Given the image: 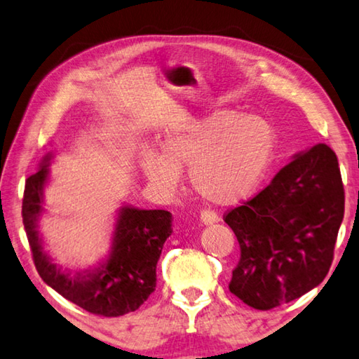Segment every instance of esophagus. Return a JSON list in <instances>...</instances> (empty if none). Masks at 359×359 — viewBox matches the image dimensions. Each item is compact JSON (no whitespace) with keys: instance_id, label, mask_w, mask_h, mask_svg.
Segmentation results:
<instances>
[{"instance_id":"obj_1","label":"esophagus","mask_w":359,"mask_h":359,"mask_svg":"<svg viewBox=\"0 0 359 359\" xmlns=\"http://www.w3.org/2000/svg\"><path fill=\"white\" fill-rule=\"evenodd\" d=\"M199 218H201L203 224H212V223L218 222V215L212 210H203L201 215H199Z\"/></svg>"}]
</instances>
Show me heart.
I'll return each instance as SVG.
<instances>
[{"instance_id":"1","label":"heart","mask_w":359,"mask_h":359,"mask_svg":"<svg viewBox=\"0 0 359 359\" xmlns=\"http://www.w3.org/2000/svg\"><path fill=\"white\" fill-rule=\"evenodd\" d=\"M274 128L257 114L218 109L208 117L175 125L163 136V156L145 150L141 168L151 184L171 194L179 171L191 169V187L212 204H234L247 198L269 168Z\"/></svg>"}]
</instances>
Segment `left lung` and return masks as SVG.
<instances>
[{
	"instance_id": "8db88e82",
	"label": "left lung",
	"mask_w": 359,
	"mask_h": 359,
	"mask_svg": "<svg viewBox=\"0 0 359 359\" xmlns=\"http://www.w3.org/2000/svg\"><path fill=\"white\" fill-rule=\"evenodd\" d=\"M337 156L326 144L294 155L257 196L224 214L241 247L229 291L271 311L323 282L344 218Z\"/></svg>"
}]
</instances>
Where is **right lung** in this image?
I'll return each mask as SVG.
<instances>
[{"instance_id":"right-lung-1","label":"right lung","mask_w":359,"mask_h":359,"mask_svg":"<svg viewBox=\"0 0 359 359\" xmlns=\"http://www.w3.org/2000/svg\"><path fill=\"white\" fill-rule=\"evenodd\" d=\"M48 160L29 175L23 191L22 217L33 261L48 287L66 299L100 317H120L135 312L156 287V263L166 239L172 233V215L168 210L121 208L115 226L112 252L95 271L63 272L42 248L38 220L42 212V190L48 175Z\"/></svg>"}]
</instances>
